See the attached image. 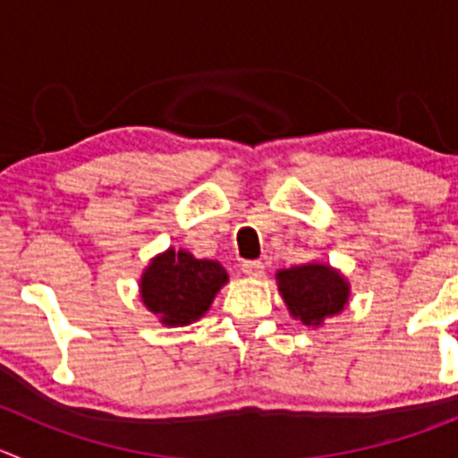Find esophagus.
I'll list each match as a JSON object with an SVG mask.
<instances>
[{
    "label": "esophagus",
    "instance_id": "esophagus-1",
    "mask_svg": "<svg viewBox=\"0 0 458 458\" xmlns=\"http://www.w3.org/2000/svg\"><path fill=\"white\" fill-rule=\"evenodd\" d=\"M242 270L248 277H261L264 275V261L259 259H246L242 261Z\"/></svg>",
    "mask_w": 458,
    "mask_h": 458
}]
</instances>
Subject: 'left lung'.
<instances>
[{
	"label": "left lung",
	"mask_w": 458,
	"mask_h": 458,
	"mask_svg": "<svg viewBox=\"0 0 458 458\" xmlns=\"http://www.w3.org/2000/svg\"><path fill=\"white\" fill-rule=\"evenodd\" d=\"M277 279L288 310L309 327L310 324L315 327L328 315L340 313L347 304V282L328 266H295V268L279 270Z\"/></svg>",
	"instance_id": "left-lung-1"
}]
</instances>
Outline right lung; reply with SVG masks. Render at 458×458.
Returning a JSON list of instances; mask_svg holds the SVG:
<instances>
[{"mask_svg": "<svg viewBox=\"0 0 458 458\" xmlns=\"http://www.w3.org/2000/svg\"><path fill=\"white\" fill-rule=\"evenodd\" d=\"M228 282L219 261L194 259L185 250L157 257L140 279L143 301L163 324L183 327L210 309L216 291Z\"/></svg>", "mask_w": 458, "mask_h": 458, "instance_id": "1", "label": "right lung"}]
</instances>
